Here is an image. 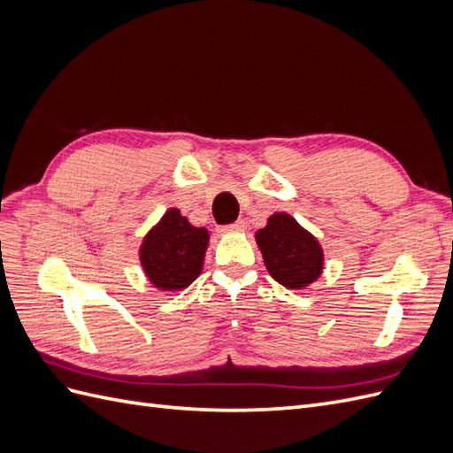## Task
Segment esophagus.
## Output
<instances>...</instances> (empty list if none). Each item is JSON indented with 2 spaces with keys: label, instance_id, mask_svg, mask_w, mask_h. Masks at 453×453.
Instances as JSON below:
<instances>
[{
  "label": "esophagus",
  "instance_id": "obj_1",
  "mask_svg": "<svg viewBox=\"0 0 453 453\" xmlns=\"http://www.w3.org/2000/svg\"><path fill=\"white\" fill-rule=\"evenodd\" d=\"M243 228H245V223H243V221H236V223H232V225L223 226V228H221V232H242Z\"/></svg>",
  "mask_w": 453,
  "mask_h": 453
}]
</instances>
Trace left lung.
<instances>
[{"label": "left lung", "mask_w": 453, "mask_h": 453, "mask_svg": "<svg viewBox=\"0 0 453 453\" xmlns=\"http://www.w3.org/2000/svg\"><path fill=\"white\" fill-rule=\"evenodd\" d=\"M270 276L287 289H306L318 281L325 268V253L319 240L296 219L285 211L268 217L265 228L255 232Z\"/></svg>", "instance_id": "8db88e82"}]
</instances>
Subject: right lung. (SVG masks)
Listing matches in <instances>:
<instances>
[{"label":"right lung","instance_id":"right-lung-1","mask_svg":"<svg viewBox=\"0 0 453 453\" xmlns=\"http://www.w3.org/2000/svg\"><path fill=\"white\" fill-rule=\"evenodd\" d=\"M208 245V228L193 226L180 210L170 208L140 245V265L147 281L164 293L187 289L203 270Z\"/></svg>","mask_w":453,"mask_h":453}]
</instances>
